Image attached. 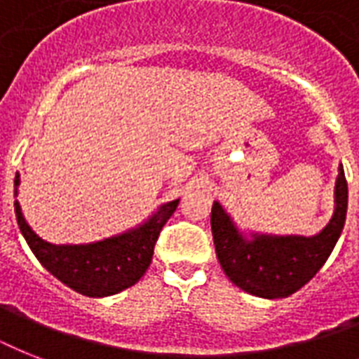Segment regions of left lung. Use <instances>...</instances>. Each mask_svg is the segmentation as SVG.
<instances>
[{"label": "left lung", "instance_id": "obj_1", "mask_svg": "<svg viewBox=\"0 0 359 359\" xmlns=\"http://www.w3.org/2000/svg\"><path fill=\"white\" fill-rule=\"evenodd\" d=\"M334 188V214L313 236L245 233L214 201L210 227L216 255L225 276L244 292L259 298H287L300 290L323 268L345 227L348 186L343 163Z\"/></svg>", "mask_w": 359, "mask_h": 359}]
</instances>
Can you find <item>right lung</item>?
I'll return each instance as SVG.
<instances>
[{
    "mask_svg": "<svg viewBox=\"0 0 359 359\" xmlns=\"http://www.w3.org/2000/svg\"><path fill=\"white\" fill-rule=\"evenodd\" d=\"M20 175L14 177V197L18 196ZM180 199L163 203L134 229L89 244H50L25 222L20 203L14 201L16 222L25 242L42 266L61 283L91 298L117 294L143 278L152 261L154 242L179 207Z\"/></svg>",
    "mask_w": 359,
    "mask_h": 359,
    "instance_id": "1",
    "label": "right lung"
}]
</instances>
